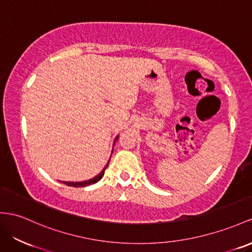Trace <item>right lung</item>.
I'll use <instances>...</instances> for the list:
<instances>
[{
    "instance_id": "right-lung-1",
    "label": "right lung",
    "mask_w": 252,
    "mask_h": 252,
    "mask_svg": "<svg viewBox=\"0 0 252 252\" xmlns=\"http://www.w3.org/2000/svg\"><path fill=\"white\" fill-rule=\"evenodd\" d=\"M118 137H119V136L116 137V139H115V141H114V145H115V143H116V140L118 139ZM112 153H113V151H112ZM108 163H109V160H108ZM108 163L106 164V166L104 167V168H103V170L99 173L98 176H95L94 178L90 179V180H87V181H83V182H66V181H63V183H64V184L68 185V186H73V188H85V186L94 184V183H96L98 181H100V180L102 179V177L104 176V171H105V169L107 168Z\"/></svg>"
}]
</instances>
